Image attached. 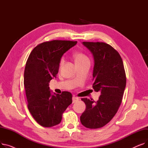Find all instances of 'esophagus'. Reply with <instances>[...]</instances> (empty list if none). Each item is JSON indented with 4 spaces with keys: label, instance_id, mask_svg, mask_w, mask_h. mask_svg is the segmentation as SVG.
Listing matches in <instances>:
<instances>
[{
    "label": "esophagus",
    "instance_id": "esophagus-1",
    "mask_svg": "<svg viewBox=\"0 0 148 148\" xmlns=\"http://www.w3.org/2000/svg\"><path fill=\"white\" fill-rule=\"evenodd\" d=\"M79 98L78 97H73V103H75V102L78 101H79Z\"/></svg>",
    "mask_w": 148,
    "mask_h": 148
}]
</instances>
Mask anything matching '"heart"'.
Returning a JSON list of instances; mask_svg holds the SVG:
<instances>
[{"mask_svg":"<svg viewBox=\"0 0 148 148\" xmlns=\"http://www.w3.org/2000/svg\"><path fill=\"white\" fill-rule=\"evenodd\" d=\"M74 58H75V61L76 64L81 63V62H83L86 61V60H89V58L82 53H76L74 54ZM64 61H65L64 58H62V59H60V66H62L64 64Z\"/></svg>","mask_w":148,"mask_h":148,"instance_id":"obj_1","label":"heart"}]
</instances>
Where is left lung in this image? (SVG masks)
Returning a JSON list of instances; mask_svg holds the SVG:
<instances>
[{
	"label": "left lung",
	"mask_w": 148,
	"mask_h": 148,
	"mask_svg": "<svg viewBox=\"0 0 148 148\" xmlns=\"http://www.w3.org/2000/svg\"><path fill=\"white\" fill-rule=\"evenodd\" d=\"M94 59L92 88L101 95L97 102L82 98L86 109L80 116L82 125L97 129L106 125L117 113L126 86V75L119 53L104 42H83Z\"/></svg>",
	"instance_id": "8db88e82"
}]
</instances>
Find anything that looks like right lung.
Instances as JSON below:
<instances>
[{"mask_svg": "<svg viewBox=\"0 0 148 148\" xmlns=\"http://www.w3.org/2000/svg\"><path fill=\"white\" fill-rule=\"evenodd\" d=\"M77 41L53 40L38 45L26 62L24 85L27 107L34 119L44 127L59 124L62 114L72 103V94H51L49 82L58 73L62 56Z\"/></svg>", "mask_w": 148, "mask_h": 148, "instance_id": "add662e5", "label": "right lung"}]
</instances>
